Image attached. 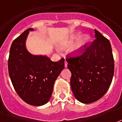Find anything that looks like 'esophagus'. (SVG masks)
Segmentation results:
<instances>
[{
    "label": "esophagus",
    "instance_id": "34e87169",
    "mask_svg": "<svg viewBox=\"0 0 122 122\" xmlns=\"http://www.w3.org/2000/svg\"><path fill=\"white\" fill-rule=\"evenodd\" d=\"M67 65H68V63H67V61H65V67H67Z\"/></svg>",
    "mask_w": 122,
    "mask_h": 122
}]
</instances>
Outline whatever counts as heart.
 Masks as SVG:
<instances>
[{
    "instance_id": "heart-1",
    "label": "heart",
    "mask_w": 122,
    "mask_h": 122,
    "mask_svg": "<svg viewBox=\"0 0 122 122\" xmlns=\"http://www.w3.org/2000/svg\"><path fill=\"white\" fill-rule=\"evenodd\" d=\"M79 36H80V35H78V36H77V37H79ZM89 36H84L81 39V41H80V43H79V45H77V47L78 48L83 47L84 46L89 42Z\"/></svg>"
}]
</instances>
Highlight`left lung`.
Segmentation results:
<instances>
[{
	"label": "left lung",
	"instance_id": "8db88e82",
	"mask_svg": "<svg viewBox=\"0 0 122 122\" xmlns=\"http://www.w3.org/2000/svg\"><path fill=\"white\" fill-rule=\"evenodd\" d=\"M95 39L66 57L72 76L70 86L74 95L83 103H91L108 91L114 71L110 41L96 30Z\"/></svg>",
	"mask_w": 122,
	"mask_h": 122
}]
</instances>
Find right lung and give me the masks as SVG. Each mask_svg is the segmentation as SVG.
Returning <instances> with one entry per match:
<instances>
[{
	"mask_svg": "<svg viewBox=\"0 0 122 122\" xmlns=\"http://www.w3.org/2000/svg\"><path fill=\"white\" fill-rule=\"evenodd\" d=\"M28 28L13 41L8 61L11 83L19 97L33 106L45 105L52 96L55 81L65 66V59L52 61L46 56H33L25 47Z\"/></svg>",
	"mask_w": 122,
	"mask_h": 122,
	"instance_id": "add662e5",
	"label": "right lung"
}]
</instances>
